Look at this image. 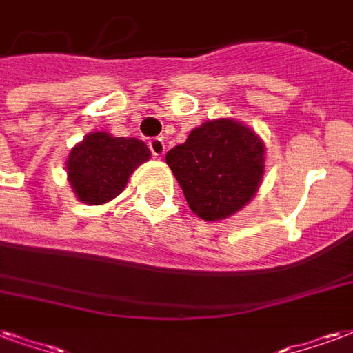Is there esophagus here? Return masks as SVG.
<instances>
[{
	"mask_svg": "<svg viewBox=\"0 0 353 353\" xmlns=\"http://www.w3.org/2000/svg\"><path fill=\"white\" fill-rule=\"evenodd\" d=\"M148 148H150V152L154 156H163V152H165V143H163L161 137H152L148 141Z\"/></svg>",
	"mask_w": 353,
	"mask_h": 353,
	"instance_id": "esophagus-1",
	"label": "esophagus"
}]
</instances>
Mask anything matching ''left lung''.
Wrapping results in <instances>:
<instances>
[{
    "instance_id": "8db88e82",
    "label": "left lung",
    "mask_w": 353,
    "mask_h": 353,
    "mask_svg": "<svg viewBox=\"0 0 353 353\" xmlns=\"http://www.w3.org/2000/svg\"><path fill=\"white\" fill-rule=\"evenodd\" d=\"M188 205L206 221L248 205L264 173V145L253 130L217 119L192 130L186 143L165 154Z\"/></svg>"
}]
</instances>
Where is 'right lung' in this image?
<instances>
[{
    "label": "right lung",
    "instance_id": "1",
    "mask_svg": "<svg viewBox=\"0 0 353 353\" xmlns=\"http://www.w3.org/2000/svg\"><path fill=\"white\" fill-rule=\"evenodd\" d=\"M148 158L150 150L136 137L97 132L70 150L66 171L79 201L104 205L123 192L134 169Z\"/></svg>",
    "mask_w": 353,
    "mask_h": 353
}]
</instances>
